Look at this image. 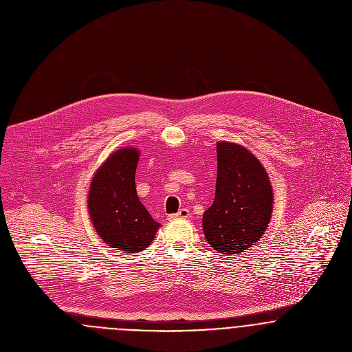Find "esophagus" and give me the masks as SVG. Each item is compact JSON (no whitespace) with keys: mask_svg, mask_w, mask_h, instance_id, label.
<instances>
[{"mask_svg":"<svg viewBox=\"0 0 352 352\" xmlns=\"http://www.w3.org/2000/svg\"><path fill=\"white\" fill-rule=\"evenodd\" d=\"M190 217V210L188 208H182L177 214H172L169 215V219L173 221V219H187Z\"/></svg>","mask_w":352,"mask_h":352,"instance_id":"esophagus-1","label":"esophagus"}]
</instances>
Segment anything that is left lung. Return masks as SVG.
<instances>
[{
    "label": "left lung",
    "mask_w": 352,
    "mask_h": 352,
    "mask_svg": "<svg viewBox=\"0 0 352 352\" xmlns=\"http://www.w3.org/2000/svg\"><path fill=\"white\" fill-rule=\"evenodd\" d=\"M217 184L212 204L203 214L207 243L221 254H239L264 234L274 208L268 173L245 146L217 142Z\"/></svg>",
    "instance_id": "left-lung-1"
}]
</instances>
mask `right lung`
Returning <instances> with one entry per match:
<instances>
[{
	"mask_svg": "<svg viewBox=\"0 0 352 352\" xmlns=\"http://www.w3.org/2000/svg\"><path fill=\"white\" fill-rule=\"evenodd\" d=\"M141 153L122 148L109 154L92 177L88 212L101 240L126 253L148 248L161 226L151 218L135 190V170Z\"/></svg>",
	"mask_w": 352,
	"mask_h": 352,
	"instance_id": "obj_1",
	"label": "right lung"
}]
</instances>
